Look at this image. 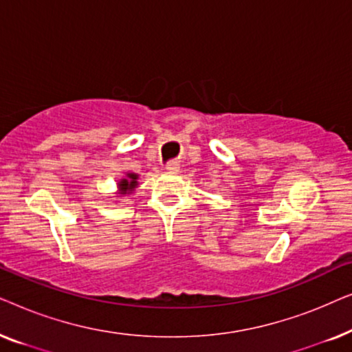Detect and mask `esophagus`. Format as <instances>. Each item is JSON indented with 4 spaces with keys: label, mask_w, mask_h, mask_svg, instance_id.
I'll return each instance as SVG.
<instances>
[{
    "label": "esophagus",
    "mask_w": 352,
    "mask_h": 352,
    "mask_svg": "<svg viewBox=\"0 0 352 352\" xmlns=\"http://www.w3.org/2000/svg\"><path fill=\"white\" fill-rule=\"evenodd\" d=\"M166 171L177 173V171H179V163H177V162H168L166 163Z\"/></svg>",
    "instance_id": "1"
}]
</instances>
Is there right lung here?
I'll return each mask as SVG.
<instances>
[{
    "label": "right lung",
    "mask_w": 352,
    "mask_h": 352,
    "mask_svg": "<svg viewBox=\"0 0 352 352\" xmlns=\"http://www.w3.org/2000/svg\"><path fill=\"white\" fill-rule=\"evenodd\" d=\"M138 176L136 175H128V179H123L120 182V189H122V194H128L129 190L134 189L138 184Z\"/></svg>",
    "instance_id": "add662e5"
}]
</instances>
